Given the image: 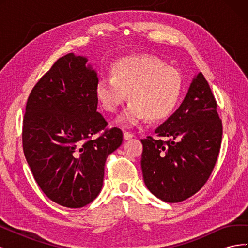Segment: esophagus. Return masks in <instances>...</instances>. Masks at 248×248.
<instances>
[{
  "instance_id": "1",
  "label": "esophagus",
  "mask_w": 248,
  "mask_h": 248,
  "mask_svg": "<svg viewBox=\"0 0 248 248\" xmlns=\"http://www.w3.org/2000/svg\"><path fill=\"white\" fill-rule=\"evenodd\" d=\"M123 138H124L125 140H130V139L133 138V134L130 133V132H126V131H125V132L123 133Z\"/></svg>"
}]
</instances>
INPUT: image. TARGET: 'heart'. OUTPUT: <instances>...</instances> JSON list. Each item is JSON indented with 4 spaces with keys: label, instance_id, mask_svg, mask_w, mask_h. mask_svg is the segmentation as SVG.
I'll return each mask as SVG.
<instances>
[{
    "label": "heart",
    "instance_id": "1",
    "mask_svg": "<svg viewBox=\"0 0 248 248\" xmlns=\"http://www.w3.org/2000/svg\"><path fill=\"white\" fill-rule=\"evenodd\" d=\"M110 78L95 87L96 99L104 110L116 112L124 101H131L117 123L133 127L149 118L160 121L175 110L182 93L180 73L161 60L146 55L127 56L111 64Z\"/></svg>",
    "mask_w": 248,
    "mask_h": 248
}]
</instances>
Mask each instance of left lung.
Returning <instances> with one entry per match:
<instances>
[{"mask_svg": "<svg viewBox=\"0 0 248 248\" xmlns=\"http://www.w3.org/2000/svg\"><path fill=\"white\" fill-rule=\"evenodd\" d=\"M208 81L200 72L183 102L155 130L158 137L140 140L142 177L150 192L167 202L197 193L211 175L218 157L221 120Z\"/></svg>", "mask_w": 248, "mask_h": 248, "instance_id": "left-lung-1", "label": "left lung"}]
</instances>
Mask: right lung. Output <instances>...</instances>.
Masks as SVG:
<instances>
[{"mask_svg": "<svg viewBox=\"0 0 248 248\" xmlns=\"http://www.w3.org/2000/svg\"><path fill=\"white\" fill-rule=\"evenodd\" d=\"M88 58L68 54L52 65L30 94L22 147L46 196L67 208L93 202L103 184L108 156L122 144L117 127L97 139L108 122L97 111L98 78Z\"/></svg>", "mask_w": 248, "mask_h": 248, "instance_id": "1", "label": "right lung"}]
</instances>
